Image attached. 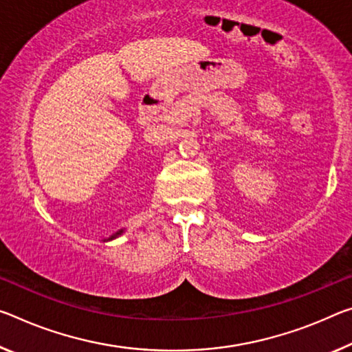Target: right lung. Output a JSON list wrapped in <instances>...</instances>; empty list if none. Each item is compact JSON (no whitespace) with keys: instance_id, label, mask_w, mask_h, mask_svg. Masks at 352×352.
<instances>
[{"instance_id":"right-lung-1","label":"right lung","mask_w":352,"mask_h":352,"mask_svg":"<svg viewBox=\"0 0 352 352\" xmlns=\"http://www.w3.org/2000/svg\"><path fill=\"white\" fill-rule=\"evenodd\" d=\"M122 233H124V230H119V232H117V233H114V235H113V236H111V238H108V239H104V241H109V239H114V238H117V236H119V235H122Z\"/></svg>"}]
</instances>
